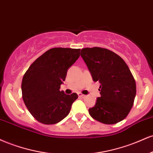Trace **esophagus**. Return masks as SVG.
Wrapping results in <instances>:
<instances>
[{"label":"esophagus","mask_w":153,"mask_h":153,"mask_svg":"<svg viewBox=\"0 0 153 153\" xmlns=\"http://www.w3.org/2000/svg\"><path fill=\"white\" fill-rule=\"evenodd\" d=\"M78 96H79V97H80V98H85L86 97V95L81 94V93H79Z\"/></svg>","instance_id":"esophagus-1"}]
</instances>
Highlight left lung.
I'll return each mask as SVG.
<instances>
[{
	"instance_id": "8db88e82",
	"label": "left lung",
	"mask_w": 153,
	"mask_h": 153,
	"mask_svg": "<svg viewBox=\"0 0 153 153\" xmlns=\"http://www.w3.org/2000/svg\"><path fill=\"white\" fill-rule=\"evenodd\" d=\"M81 56L94 82L100 84V97L89 109L93 119L113 125L125 119L133 105L136 84L128 66L120 56L100 47L84 48Z\"/></svg>"
}]
</instances>
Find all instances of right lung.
<instances>
[{
    "mask_svg": "<svg viewBox=\"0 0 153 153\" xmlns=\"http://www.w3.org/2000/svg\"><path fill=\"white\" fill-rule=\"evenodd\" d=\"M79 48H53L39 56L25 73L21 84L23 102L39 123L53 125L69 114L76 93L60 91L68 69L79 57Z\"/></svg>",
    "mask_w": 153,
    "mask_h": 153,
    "instance_id": "1",
    "label": "right lung"
}]
</instances>
